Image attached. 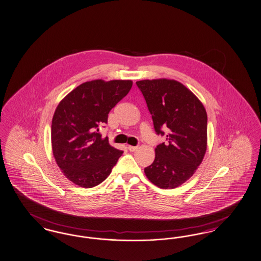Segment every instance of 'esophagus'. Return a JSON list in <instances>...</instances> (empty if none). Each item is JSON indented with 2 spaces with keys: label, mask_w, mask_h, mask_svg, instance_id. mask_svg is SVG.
<instances>
[{
  "label": "esophagus",
  "mask_w": 261,
  "mask_h": 261,
  "mask_svg": "<svg viewBox=\"0 0 261 261\" xmlns=\"http://www.w3.org/2000/svg\"><path fill=\"white\" fill-rule=\"evenodd\" d=\"M139 148V146H128V149L130 150V151H136L137 149Z\"/></svg>",
  "instance_id": "obj_1"
}]
</instances>
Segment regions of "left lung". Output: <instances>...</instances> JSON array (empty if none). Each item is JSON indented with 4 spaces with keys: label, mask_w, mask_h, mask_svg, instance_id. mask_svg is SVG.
<instances>
[{
    "label": "left lung",
    "mask_w": 261,
    "mask_h": 261,
    "mask_svg": "<svg viewBox=\"0 0 261 261\" xmlns=\"http://www.w3.org/2000/svg\"><path fill=\"white\" fill-rule=\"evenodd\" d=\"M136 84L146 100L157 135L166 134V142L156 146L155 159L145 168V174L158 188H177L195 173L206 153V110L176 81L145 80Z\"/></svg>",
    "instance_id": "obj_1"
}]
</instances>
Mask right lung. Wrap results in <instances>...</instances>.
<instances>
[{
  "mask_svg": "<svg viewBox=\"0 0 261 261\" xmlns=\"http://www.w3.org/2000/svg\"><path fill=\"white\" fill-rule=\"evenodd\" d=\"M131 81L96 80L79 85L57 106L51 124L54 158L76 186L90 188L104 181L123 153L102 138L99 127L132 87Z\"/></svg>",
  "mask_w": 261,
  "mask_h": 261,
  "instance_id": "obj_1",
  "label": "right lung"
}]
</instances>
